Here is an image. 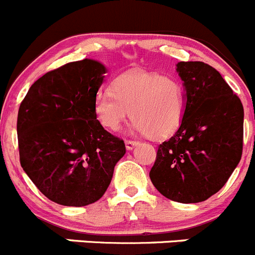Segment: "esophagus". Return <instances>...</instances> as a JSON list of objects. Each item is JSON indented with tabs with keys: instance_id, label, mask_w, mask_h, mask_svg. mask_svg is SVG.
Here are the masks:
<instances>
[{
	"instance_id": "obj_1",
	"label": "esophagus",
	"mask_w": 255,
	"mask_h": 255,
	"mask_svg": "<svg viewBox=\"0 0 255 255\" xmlns=\"http://www.w3.org/2000/svg\"><path fill=\"white\" fill-rule=\"evenodd\" d=\"M137 143H138V141H136V140H127V141H125V146H127V148L128 151L132 150V148L135 147Z\"/></svg>"
}]
</instances>
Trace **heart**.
<instances>
[{"label":"heart","instance_id":"b5f03b06","mask_svg":"<svg viewBox=\"0 0 255 255\" xmlns=\"http://www.w3.org/2000/svg\"><path fill=\"white\" fill-rule=\"evenodd\" d=\"M185 109V89L178 80L145 70L120 75L113 90H99L94 100L95 115L104 128L119 130L131 112L135 130L152 138L175 133Z\"/></svg>","mask_w":255,"mask_h":255}]
</instances>
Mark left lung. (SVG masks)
Here are the masks:
<instances>
[{
  "label": "left lung",
  "mask_w": 255,
  "mask_h": 255,
  "mask_svg": "<svg viewBox=\"0 0 255 255\" xmlns=\"http://www.w3.org/2000/svg\"><path fill=\"white\" fill-rule=\"evenodd\" d=\"M176 67L185 87V115L175 135L158 146L150 178L168 200L203 202L226 185L241 161L243 105L211 65Z\"/></svg>",
  "instance_id": "1"
}]
</instances>
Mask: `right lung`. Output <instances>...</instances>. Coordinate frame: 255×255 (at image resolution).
Returning a JSON list of instances; mask_svg holds the SVG:
<instances>
[{"mask_svg":"<svg viewBox=\"0 0 255 255\" xmlns=\"http://www.w3.org/2000/svg\"><path fill=\"white\" fill-rule=\"evenodd\" d=\"M107 68L94 59L68 63L32 84L18 110L19 161L53 202L82 207L103 197L124 141L108 132L94 110Z\"/></svg>","mask_w":255,"mask_h":255,"instance_id":"add662e5","label":"right lung"}]
</instances>
